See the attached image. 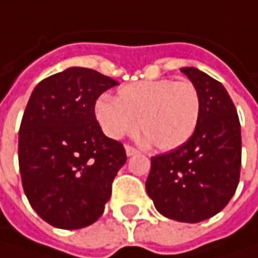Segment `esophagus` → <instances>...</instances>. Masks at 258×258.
Masks as SVG:
<instances>
[{
  "label": "esophagus",
  "mask_w": 258,
  "mask_h": 258,
  "mask_svg": "<svg viewBox=\"0 0 258 258\" xmlns=\"http://www.w3.org/2000/svg\"><path fill=\"white\" fill-rule=\"evenodd\" d=\"M125 152H127V156H134L139 153V150L133 146H125Z\"/></svg>",
  "instance_id": "obj_1"
}]
</instances>
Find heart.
I'll list each match as a JSON object with an SVG mask.
<instances>
[{"label":"heart","instance_id":"heart-1","mask_svg":"<svg viewBox=\"0 0 258 258\" xmlns=\"http://www.w3.org/2000/svg\"><path fill=\"white\" fill-rule=\"evenodd\" d=\"M200 109L196 86L172 79L125 84L118 89L115 100L102 96L95 105L96 118L106 136L121 139L139 127L160 150H172L188 142L199 125Z\"/></svg>","mask_w":258,"mask_h":258}]
</instances>
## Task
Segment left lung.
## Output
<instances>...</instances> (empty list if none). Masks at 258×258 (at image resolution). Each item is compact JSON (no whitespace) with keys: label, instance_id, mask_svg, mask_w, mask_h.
<instances>
[{"label":"left lung","instance_id":"left-lung-1","mask_svg":"<svg viewBox=\"0 0 258 258\" xmlns=\"http://www.w3.org/2000/svg\"><path fill=\"white\" fill-rule=\"evenodd\" d=\"M181 71L200 95V121L187 143L152 158L146 191L169 219L197 223L219 213L241 172V124L222 84L192 67Z\"/></svg>","mask_w":258,"mask_h":258}]
</instances>
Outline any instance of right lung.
<instances>
[{
	"mask_svg": "<svg viewBox=\"0 0 258 258\" xmlns=\"http://www.w3.org/2000/svg\"><path fill=\"white\" fill-rule=\"evenodd\" d=\"M118 82L73 67L32 92L19 131V168L27 200L45 222L86 228L102 216L114 178L125 163L122 143L96 121L98 98Z\"/></svg>",
	"mask_w": 258,
	"mask_h": 258,
	"instance_id": "obj_1",
	"label": "right lung"
}]
</instances>
